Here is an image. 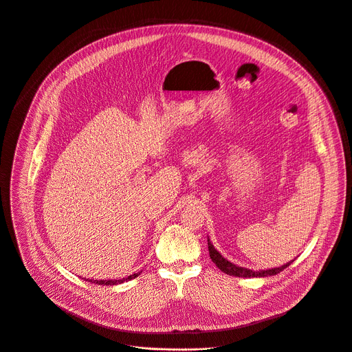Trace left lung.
<instances>
[{
  "label": "left lung",
  "instance_id": "8db88e82",
  "mask_svg": "<svg viewBox=\"0 0 352 352\" xmlns=\"http://www.w3.org/2000/svg\"><path fill=\"white\" fill-rule=\"evenodd\" d=\"M208 248H209V255L212 261L216 264V267L226 272L228 275H232V276H241V278H264V276H271V275H276L279 274L280 271H283L285 268L289 267L294 261L291 263H286L285 265H280L278 268H272V270H260V271H252V270H248V268H243V267H239V265H234L233 263L228 261L226 258L221 257V254L213 247V244L210 243V240L208 239Z\"/></svg>",
  "mask_w": 352,
  "mask_h": 352
}]
</instances>
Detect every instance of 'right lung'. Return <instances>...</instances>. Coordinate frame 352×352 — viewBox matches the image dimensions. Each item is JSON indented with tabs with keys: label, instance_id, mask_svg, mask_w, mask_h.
I'll return each mask as SVG.
<instances>
[{
	"label": "right lung",
	"instance_id": "right-lung-1",
	"mask_svg": "<svg viewBox=\"0 0 352 352\" xmlns=\"http://www.w3.org/2000/svg\"><path fill=\"white\" fill-rule=\"evenodd\" d=\"M140 275V272H138V274H133V275H129L127 278H122V279H109V280H107V279H101V280H92V279H85V280H89V282H92V283H97V285H118V283H123V282H127V280H131V279H133V278H136V276H139Z\"/></svg>",
	"mask_w": 352,
	"mask_h": 352
}]
</instances>
